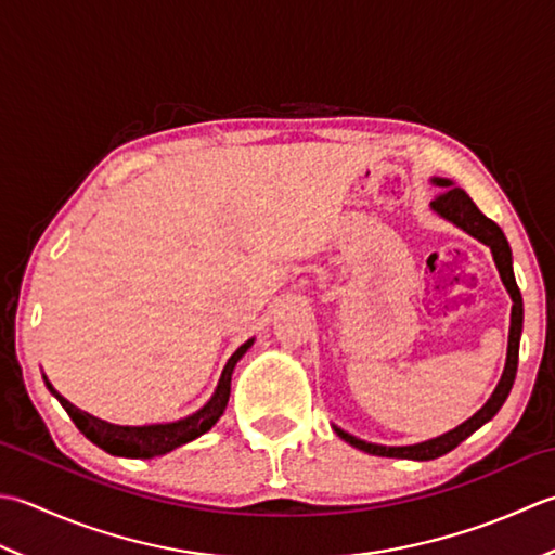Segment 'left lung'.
<instances>
[{"label": "left lung", "mask_w": 555, "mask_h": 555, "mask_svg": "<svg viewBox=\"0 0 555 555\" xmlns=\"http://www.w3.org/2000/svg\"><path fill=\"white\" fill-rule=\"evenodd\" d=\"M431 182L436 186H440V194L431 201V210L438 212L443 220L455 224V228L472 234L474 240H479L481 244L491 248L495 268H499L503 285H505L507 294H511V299H513L511 335H507V359H505L503 376L499 380V386H495L493 395L489 398V402H486L477 414L469 416L465 424H460L457 428H452V431L438 436V438L424 440V443H414V446H378V443H366V440H361L352 434L343 431V428L333 426L335 434L340 436L343 440H347L349 446H354L359 450L369 452V455H378V457H406V460L424 462V460H436L440 455H446V452H450L452 448H457L462 440L469 438L474 431H477V428H481L486 422H491L493 416L499 414L503 402L507 400V395H511V388L515 383V373H517L519 335H522L525 309H522V294H519V287L515 282V273H513L511 244H507L505 234H503L499 224L486 218V215L477 206H474V201L460 186L452 184L450 179H440V177H434Z\"/></svg>", "instance_id": "obj_1"}]
</instances>
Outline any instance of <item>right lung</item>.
I'll use <instances>...</instances> for the list:
<instances>
[{
  "mask_svg": "<svg viewBox=\"0 0 555 555\" xmlns=\"http://www.w3.org/2000/svg\"><path fill=\"white\" fill-rule=\"evenodd\" d=\"M254 345L251 340H246L236 352L228 359V364L222 369V376L218 380V388H215L212 398L201 406L198 412L184 416V420L169 422V424H149V426H119V424H109L98 420V416L88 414L83 410H78L69 400L62 398L60 392L52 388V383L44 378V386L54 395L60 404L66 410V414L72 416V422L76 424L78 431H81L90 443H95L98 448H103L109 455L117 457H157L165 455V452L175 450L179 446L189 443L198 436H203L206 431L215 426V422L220 420L224 406H228L230 400V383H232V371L236 366L246 349Z\"/></svg>",
  "mask_w": 555,
  "mask_h": 555,
  "instance_id": "right-lung-1",
  "label": "right lung"
}]
</instances>
